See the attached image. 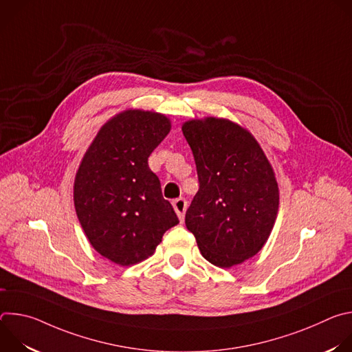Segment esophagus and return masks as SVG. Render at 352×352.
Listing matches in <instances>:
<instances>
[{"label":"esophagus","mask_w":352,"mask_h":352,"mask_svg":"<svg viewBox=\"0 0 352 352\" xmlns=\"http://www.w3.org/2000/svg\"><path fill=\"white\" fill-rule=\"evenodd\" d=\"M173 206H174V210L175 213L178 214L179 220L184 221V217H185V212H186V208H188V202L184 199V197H178L175 199L173 202Z\"/></svg>","instance_id":"1"}]
</instances>
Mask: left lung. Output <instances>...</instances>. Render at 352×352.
I'll return each instance as SVG.
<instances>
[{"instance_id":"left-lung-1","label":"left lung","mask_w":352,"mask_h":352,"mask_svg":"<svg viewBox=\"0 0 352 352\" xmlns=\"http://www.w3.org/2000/svg\"><path fill=\"white\" fill-rule=\"evenodd\" d=\"M182 132L199 179L186 228L212 265H239L259 252L273 228L278 210L273 168L255 138L228 120H192Z\"/></svg>"}]
</instances>
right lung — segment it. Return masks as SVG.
I'll return each mask as SVG.
<instances>
[{
	"instance_id": "1",
	"label": "right lung",
	"mask_w": 352,
	"mask_h": 352,
	"mask_svg": "<svg viewBox=\"0 0 352 352\" xmlns=\"http://www.w3.org/2000/svg\"><path fill=\"white\" fill-rule=\"evenodd\" d=\"M170 128L163 114L124 111L98 131L76 173L80 226L97 252L120 266L152 255L164 232L179 223L147 163Z\"/></svg>"
}]
</instances>
